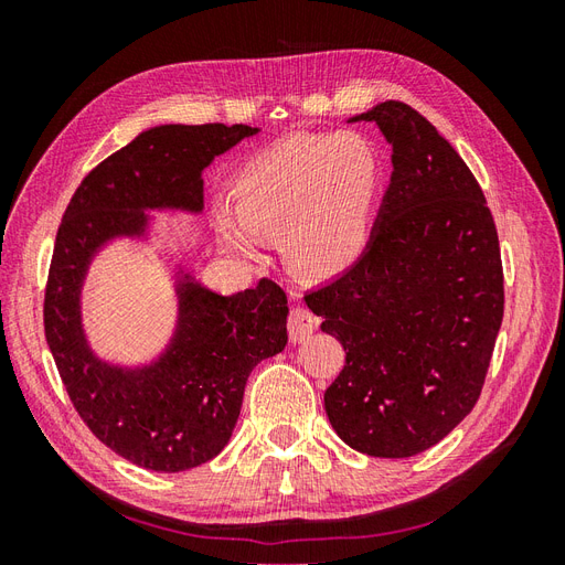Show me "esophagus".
Instances as JSON below:
<instances>
[{
  "label": "esophagus",
  "instance_id": "obj_1",
  "mask_svg": "<svg viewBox=\"0 0 565 565\" xmlns=\"http://www.w3.org/2000/svg\"><path fill=\"white\" fill-rule=\"evenodd\" d=\"M318 324L320 320L316 313H311L306 306H297V309H292V313L287 318L289 341H292V344H301V341H306L318 330Z\"/></svg>",
  "mask_w": 565,
  "mask_h": 565
}]
</instances>
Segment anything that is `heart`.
I'll list each match as a JSON object with an SVG mask.
<instances>
[{
  "label": "heart",
  "instance_id": "b5f03b06",
  "mask_svg": "<svg viewBox=\"0 0 565 565\" xmlns=\"http://www.w3.org/2000/svg\"><path fill=\"white\" fill-rule=\"evenodd\" d=\"M382 160L355 131L297 134L264 148L231 181V209L214 210L218 243L245 262L262 237L282 235L289 266L306 278L344 276L372 241Z\"/></svg>",
  "mask_w": 565,
  "mask_h": 565
}]
</instances>
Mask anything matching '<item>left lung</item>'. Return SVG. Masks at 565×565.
Listing matches in <instances>:
<instances>
[{
    "label": "left lung",
    "instance_id": "left-lung-1",
    "mask_svg": "<svg viewBox=\"0 0 565 565\" xmlns=\"http://www.w3.org/2000/svg\"><path fill=\"white\" fill-rule=\"evenodd\" d=\"M391 183L365 256L306 295L347 351L324 391L337 436L370 457H413L465 419L504 316L500 241L481 185L429 119L384 100Z\"/></svg>",
    "mask_w": 565,
    "mask_h": 565
}]
</instances>
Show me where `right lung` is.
I'll use <instances>...</instances> for the list:
<instances>
[{
    "label": "right lung",
    "mask_w": 565,
    "mask_h": 565,
    "mask_svg": "<svg viewBox=\"0 0 565 565\" xmlns=\"http://www.w3.org/2000/svg\"><path fill=\"white\" fill-rule=\"evenodd\" d=\"M254 134L259 127L146 129L84 177L58 226L44 295L46 344L84 424L136 467L177 473L228 446L249 372L287 344V297L268 278L224 297L177 266L169 344L146 365H117L84 332V278L113 241H148L146 212L200 214L204 167Z\"/></svg>",
    "instance_id": "obj_1"
}]
</instances>
